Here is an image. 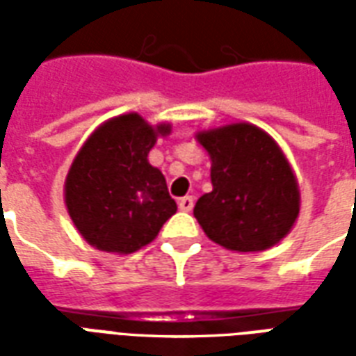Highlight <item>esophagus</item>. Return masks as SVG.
<instances>
[{
	"label": "esophagus",
	"instance_id": "esophagus-1",
	"mask_svg": "<svg viewBox=\"0 0 356 356\" xmlns=\"http://www.w3.org/2000/svg\"><path fill=\"white\" fill-rule=\"evenodd\" d=\"M193 208H194L193 196H183V198H179V209H183V211H191Z\"/></svg>",
	"mask_w": 356,
	"mask_h": 356
}]
</instances>
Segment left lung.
Returning <instances> with one entry per match:
<instances>
[{"label":"left lung","instance_id":"left-lung-1","mask_svg":"<svg viewBox=\"0 0 356 356\" xmlns=\"http://www.w3.org/2000/svg\"><path fill=\"white\" fill-rule=\"evenodd\" d=\"M196 139L211 160L213 191L194 206L208 238L232 252L278 244L299 216L298 179L282 148L246 122L198 131Z\"/></svg>","mask_w":356,"mask_h":356}]
</instances>
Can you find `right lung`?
<instances>
[{
    "instance_id": "right-lung-1",
    "label": "right lung",
    "mask_w": 356,
    "mask_h": 356,
    "mask_svg": "<svg viewBox=\"0 0 356 356\" xmlns=\"http://www.w3.org/2000/svg\"><path fill=\"white\" fill-rule=\"evenodd\" d=\"M170 124L150 125L137 112L99 125L74 158L65 181L68 216L101 252L133 254L158 236L177 211L162 171L148 163Z\"/></svg>"
}]
</instances>
